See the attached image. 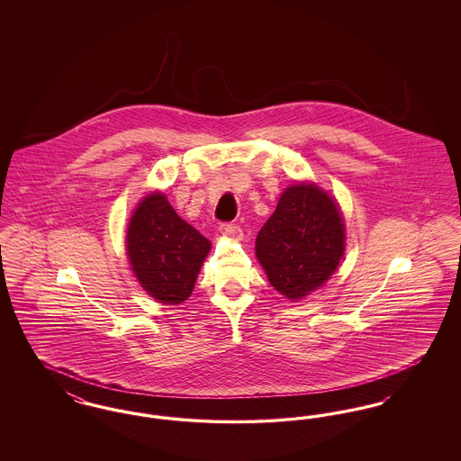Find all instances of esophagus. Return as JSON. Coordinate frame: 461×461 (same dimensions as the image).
<instances>
[{"instance_id": "esophagus-1", "label": "esophagus", "mask_w": 461, "mask_h": 461, "mask_svg": "<svg viewBox=\"0 0 461 461\" xmlns=\"http://www.w3.org/2000/svg\"><path fill=\"white\" fill-rule=\"evenodd\" d=\"M220 231L224 237H231V239H240L241 237V228L235 222H222Z\"/></svg>"}]
</instances>
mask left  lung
I'll return each instance as SVG.
<instances>
[{"instance_id": "left-lung-1", "label": "left lung", "mask_w": 461, "mask_h": 461, "mask_svg": "<svg viewBox=\"0 0 461 461\" xmlns=\"http://www.w3.org/2000/svg\"><path fill=\"white\" fill-rule=\"evenodd\" d=\"M344 243V221L333 200L314 185H294L264 222L256 254L269 284L295 301L329 280Z\"/></svg>"}]
</instances>
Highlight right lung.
I'll return each mask as SVG.
<instances>
[{
  "label": "right lung",
  "instance_id": "right-lung-1",
  "mask_svg": "<svg viewBox=\"0 0 461 461\" xmlns=\"http://www.w3.org/2000/svg\"><path fill=\"white\" fill-rule=\"evenodd\" d=\"M128 258L141 286L162 304H179L194 290L211 243L181 220L166 195L143 198L128 228Z\"/></svg>",
  "mask_w": 461,
  "mask_h": 461
}]
</instances>
